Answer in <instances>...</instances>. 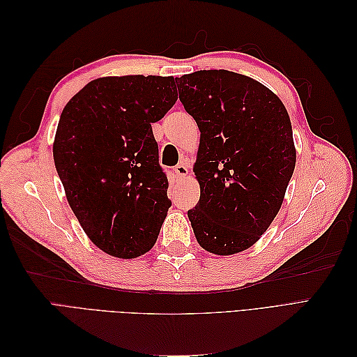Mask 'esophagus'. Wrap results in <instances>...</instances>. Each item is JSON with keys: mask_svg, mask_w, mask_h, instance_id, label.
Segmentation results:
<instances>
[{"mask_svg": "<svg viewBox=\"0 0 357 357\" xmlns=\"http://www.w3.org/2000/svg\"><path fill=\"white\" fill-rule=\"evenodd\" d=\"M174 174L178 180H183L188 174H189V169L186 167V164H178L176 168H174Z\"/></svg>", "mask_w": 357, "mask_h": 357, "instance_id": "34e87169", "label": "esophagus"}]
</instances>
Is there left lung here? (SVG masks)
I'll list each match as a JSON object with an SVG mask.
<instances>
[{
    "mask_svg": "<svg viewBox=\"0 0 357 357\" xmlns=\"http://www.w3.org/2000/svg\"><path fill=\"white\" fill-rule=\"evenodd\" d=\"M201 138L193 172L199 201L188 211L199 245L213 255L247 250L282 208L296 164L290 117L266 86L226 70L176 79Z\"/></svg>",
    "mask_w": 357,
    "mask_h": 357,
    "instance_id": "left-lung-1",
    "label": "left lung"
}]
</instances>
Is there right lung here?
<instances>
[{"label": "right lung", "instance_id": "right-lung-1", "mask_svg": "<svg viewBox=\"0 0 357 357\" xmlns=\"http://www.w3.org/2000/svg\"><path fill=\"white\" fill-rule=\"evenodd\" d=\"M177 98L172 75H110L63 107L53 160L84 234L107 255L134 259L158 240L171 201L152 123Z\"/></svg>", "mask_w": 357, "mask_h": 357}]
</instances>
